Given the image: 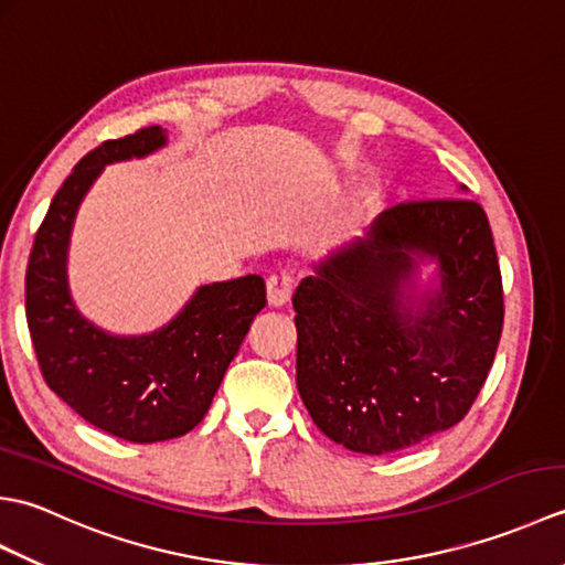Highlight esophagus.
<instances>
[{
  "label": "esophagus",
  "mask_w": 565,
  "mask_h": 565,
  "mask_svg": "<svg viewBox=\"0 0 565 565\" xmlns=\"http://www.w3.org/2000/svg\"><path fill=\"white\" fill-rule=\"evenodd\" d=\"M291 291H294V279H291L289 271L279 269V271L269 274V279H267V298H269L271 306L279 308V306L289 303Z\"/></svg>",
  "instance_id": "1"
}]
</instances>
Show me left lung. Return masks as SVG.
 I'll list each match as a JSON object with an SVG mask.
<instances>
[{
  "instance_id": "8db88e82",
  "label": "left lung",
  "mask_w": 565,
  "mask_h": 565,
  "mask_svg": "<svg viewBox=\"0 0 565 565\" xmlns=\"http://www.w3.org/2000/svg\"><path fill=\"white\" fill-rule=\"evenodd\" d=\"M423 258L440 289L415 307L406 286ZM294 310L298 393L322 435L374 456L439 435L471 411L502 332L486 211L463 196L383 211L306 276Z\"/></svg>"
}]
</instances>
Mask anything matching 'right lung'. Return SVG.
<instances>
[{
    "instance_id": "obj_1",
    "label": "right lung",
    "mask_w": 565,
    "mask_h": 565,
    "mask_svg": "<svg viewBox=\"0 0 565 565\" xmlns=\"http://www.w3.org/2000/svg\"><path fill=\"white\" fill-rule=\"evenodd\" d=\"M164 142V130L148 126L84 154L51 201L26 269V320L45 383L89 425L136 444L182 437L201 423L267 306L264 279L247 274L201 286L170 326L116 338L72 303L67 245L84 194L106 164L146 158Z\"/></svg>"
}]
</instances>
